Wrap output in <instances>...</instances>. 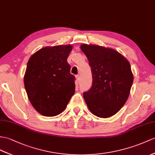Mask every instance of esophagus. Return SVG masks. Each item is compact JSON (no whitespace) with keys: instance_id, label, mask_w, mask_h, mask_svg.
I'll return each mask as SVG.
<instances>
[{"instance_id":"1","label":"esophagus","mask_w":155,"mask_h":155,"mask_svg":"<svg viewBox=\"0 0 155 155\" xmlns=\"http://www.w3.org/2000/svg\"><path fill=\"white\" fill-rule=\"evenodd\" d=\"M75 78H76V83H78L79 81H80V75H75Z\"/></svg>"}]
</instances>
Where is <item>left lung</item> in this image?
Returning a JSON list of instances; mask_svg holds the SVG:
<instances>
[{
    "instance_id": "1",
    "label": "left lung",
    "mask_w": 155,
    "mask_h": 155,
    "mask_svg": "<svg viewBox=\"0 0 155 155\" xmlns=\"http://www.w3.org/2000/svg\"><path fill=\"white\" fill-rule=\"evenodd\" d=\"M81 50L91 68L92 86L84 93L89 110L99 118L118 112L130 95L134 75L128 60L114 49L83 44Z\"/></svg>"
}]
</instances>
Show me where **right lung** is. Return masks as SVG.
<instances>
[{
    "mask_svg": "<svg viewBox=\"0 0 155 155\" xmlns=\"http://www.w3.org/2000/svg\"><path fill=\"white\" fill-rule=\"evenodd\" d=\"M72 46L41 48L28 60L24 85L30 103L39 114L51 117L65 110L75 93V77L67 62Z\"/></svg>",
    "mask_w": 155,
    "mask_h": 155,
    "instance_id": "1",
    "label": "right lung"
}]
</instances>
